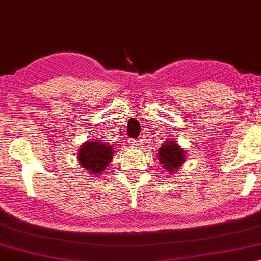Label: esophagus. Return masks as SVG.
<instances>
[{
	"instance_id": "1",
	"label": "esophagus",
	"mask_w": 261,
	"mask_h": 261,
	"mask_svg": "<svg viewBox=\"0 0 261 261\" xmlns=\"http://www.w3.org/2000/svg\"><path fill=\"white\" fill-rule=\"evenodd\" d=\"M131 144H133V146H135V147L142 146V140H141V139H134V140H131Z\"/></svg>"
}]
</instances>
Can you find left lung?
I'll return each mask as SVG.
<instances>
[{"mask_svg":"<svg viewBox=\"0 0 261 261\" xmlns=\"http://www.w3.org/2000/svg\"><path fill=\"white\" fill-rule=\"evenodd\" d=\"M185 161L184 150L174 141H166L159 149V162L165 166L169 172L176 171Z\"/></svg>","mask_w":261,"mask_h":261,"instance_id":"obj_1","label":"left lung"}]
</instances>
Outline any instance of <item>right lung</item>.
I'll return each instance as SVG.
<instances>
[{"label":"right lung","mask_w":261,"mask_h":261,"mask_svg":"<svg viewBox=\"0 0 261 261\" xmlns=\"http://www.w3.org/2000/svg\"><path fill=\"white\" fill-rule=\"evenodd\" d=\"M113 148L111 144L102 142H86L80 148L79 158L80 165L85 168V170L93 175H98L107 168L113 158Z\"/></svg>","instance_id":"add662e5"}]
</instances>
